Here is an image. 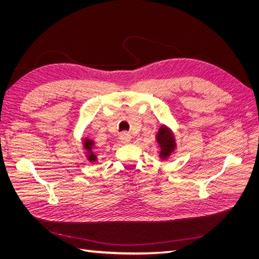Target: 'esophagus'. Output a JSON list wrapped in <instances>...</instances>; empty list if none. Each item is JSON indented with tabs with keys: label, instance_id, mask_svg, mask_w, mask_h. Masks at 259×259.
<instances>
[{
	"label": "esophagus",
	"instance_id": "34e87169",
	"mask_svg": "<svg viewBox=\"0 0 259 259\" xmlns=\"http://www.w3.org/2000/svg\"><path fill=\"white\" fill-rule=\"evenodd\" d=\"M120 140H121L122 144H128L132 140V136H131L130 133L123 132V133H121V135H120Z\"/></svg>",
	"mask_w": 259,
	"mask_h": 259
}]
</instances>
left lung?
<instances>
[{
	"mask_svg": "<svg viewBox=\"0 0 259 259\" xmlns=\"http://www.w3.org/2000/svg\"><path fill=\"white\" fill-rule=\"evenodd\" d=\"M155 139L160 147V159H168L171 153H174L176 149V140L174 133L171 132V130L167 127L166 125H161V127L159 128L158 133H156Z\"/></svg>",
	"mask_w": 259,
	"mask_h": 259,
	"instance_id": "obj_1",
	"label": "left lung"
}]
</instances>
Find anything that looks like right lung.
<instances>
[{
	"instance_id": "right-lung-1",
	"label": "right lung",
	"mask_w": 259,
	"mask_h": 259,
	"mask_svg": "<svg viewBox=\"0 0 259 259\" xmlns=\"http://www.w3.org/2000/svg\"><path fill=\"white\" fill-rule=\"evenodd\" d=\"M83 148L86 150V158H88V160L90 162H96L98 159H97V155L95 154V152H94V146H95V144H94V140L85 137L83 139Z\"/></svg>"
}]
</instances>
